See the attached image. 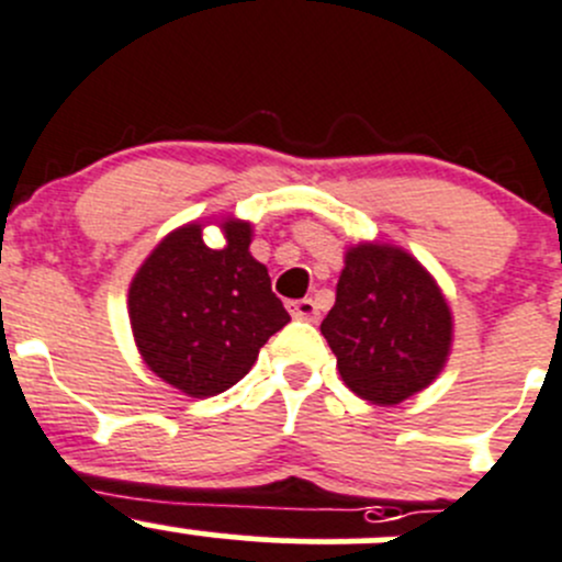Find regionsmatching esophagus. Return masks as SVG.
Segmentation results:
<instances>
[{
	"label": "esophagus",
	"instance_id": "34e87169",
	"mask_svg": "<svg viewBox=\"0 0 562 562\" xmlns=\"http://www.w3.org/2000/svg\"><path fill=\"white\" fill-rule=\"evenodd\" d=\"M291 315L302 321H318L321 318L318 302H313V299H299V302L291 304Z\"/></svg>",
	"mask_w": 562,
	"mask_h": 562
}]
</instances>
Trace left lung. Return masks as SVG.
I'll list each match as a JSON object with an SVG mask.
<instances>
[{
  "mask_svg": "<svg viewBox=\"0 0 562 562\" xmlns=\"http://www.w3.org/2000/svg\"><path fill=\"white\" fill-rule=\"evenodd\" d=\"M321 335L359 397L395 406L426 390L453 346V310L431 271L406 249L359 241L346 249L335 307Z\"/></svg>",
  "mask_w": 562,
  "mask_h": 562,
  "instance_id": "obj_1",
  "label": "left lung"
}]
</instances>
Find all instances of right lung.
<instances>
[{
  "mask_svg": "<svg viewBox=\"0 0 562 562\" xmlns=\"http://www.w3.org/2000/svg\"><path fill=\"white\" fill-rule=\"evenodd\" d=\"M225 247L203 241V222L167 233L128 285V321L145 364L189 397L231 390L260 348L291 321L252 258V222H216Z\"/></svg>",
  "mask_w": 562,
  "mask_h": 562,
  "instance_id": "add662e5",
  "label": "right lung"
}]
</instances>
